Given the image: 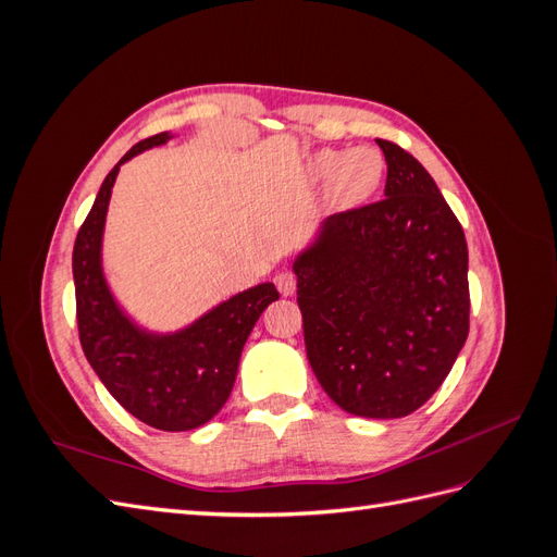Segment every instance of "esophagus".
Instances as JSON below:
<instances>
[{
	"label": "esophagus",
	"instance_id": "1",
	"mask_svg": "<svg viewBox=\"0 0 557 557\" xmlns=\"http://www.w3.org/2000/svg\"><path fill=\"white\" fill-rule=\"evenodd\" d=\"M274 283H276L278 293L288 297V295H293L295 288H297V276H295L293 272H281V274H276Z\"/></svg>",
	"mask_w": 557,
	"mask_h": 557
}]
</instances>
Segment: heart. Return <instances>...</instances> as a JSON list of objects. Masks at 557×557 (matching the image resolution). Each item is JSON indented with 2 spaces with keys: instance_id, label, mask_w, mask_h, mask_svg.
<instances>
[{
  "instance_id": "b5f03b06",
  "label": "heart",
  "mask_w": 557,
  "mask_h": 557,
  "mask_svg": "<svg viewBox=\"0 0 557 557\" xmlns=\"http://www.w3.org/2000/svg\"><path fill=\"white\" fill-rule=\"evenodd\" d=\"M385 162L376 148L320 150L311 160V174L330 181V199L339 207H356L372 197L383 181Z\"/></svg>"
}]
</instances>
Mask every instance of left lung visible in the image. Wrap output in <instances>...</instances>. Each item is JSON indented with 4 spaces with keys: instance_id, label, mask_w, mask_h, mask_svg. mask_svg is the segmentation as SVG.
Listing matches in <instances>:
<instances>
[{
    "instance_id": "obj_1",
    "label": "left lung",
    "mask_w": 557,
    "mask_h": 557,
    "mask_svg": "<svg viewBox=\"0 0 557 557\" xmlns=\"http://www.w3.org/2000/svg\"><path fill=\"white\" fill-rule=\"evenodd\" d=\"M385 197L330 215L295 264L307 358L334 404L409 416L436 393L469 334L467 242L411 153L376 139Z\"/></svg>"
}]
</instances>
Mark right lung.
I'll return each instance as SVG.
<instances>
[{
    "instance_id": "add662e5",
    "label": "right lung",
    "mask_w": 557,
    "mask_h": 557,
    "mask_svg": "<svg viewBox=\"0 0 557 557\" xmlns=\"http://www.w3.org/2000/svg\"><path fill=\"white\" fill-rule=\"evenodd\" d=\"M166 139L170 134L160 132L134 144L107 174L76 234L72 267L78 339L95 374L141 423L164 432H185L205 425L223 409L248 334L260 313L278 299V290L272 283L256 285L174 336H150L117 311L99 267L111 188L123 162Z\"/></svg>"
}]
</instances>
